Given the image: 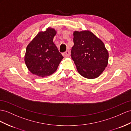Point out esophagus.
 I'll use <instances>...</instances> for the list:
<instances>
[{"mask_svg": "<svg viewBox=\"0 0 131 131\" xmlns=\"http://www.w3.org/2000/svg\"><path fill=\"white\" fill-rule=\"evenodd\" d=\"M63 55L64 57H69L70 56V51H69V50H68V51H66L65 53H63Z\"/></svg>", "mask_w": 131, "mask_h": 131, "instance_id": "34e87169", "label": "esophagus"}]
</instances>
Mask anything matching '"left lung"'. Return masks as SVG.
<instances>
[{
	"instance_id": "8db88e82",
	"label": "left lung",
	"mask_w": 131,
	"mask_h": 131,
	"mask_svg": "<svg viewBox=\"0 0 131 131\" xmlns=\"http://www.w3.org/2000/svg\"><path fill=\"white\" fill-rule=\"evenodd\" d=\"M71 58L78 72L89 79L98 78L108 65V52L101 40L88 30L75 31Z\"/></svg>"
}]
</instances>
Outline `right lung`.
<instances>
[{
    "instance_id": "right-lung-1",
    "label": "right lung",
    "mask_w": 131,
    "mask_h": 131,
    "mask_svg": "<svg viewBox=\"0 0 131 131\" xmlns=\"http://www.w3.org/2000/svg\"><path fill=\"white\" fill-rule=\"evenodd\" d=\"M55 29L46 28L38 33L26 46L25 63L29 71L41 78L53 74L63 58L53 42Z\"/></svg>"
}]
</instances>
